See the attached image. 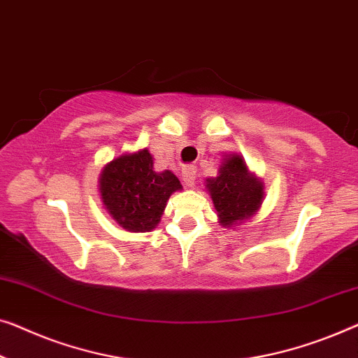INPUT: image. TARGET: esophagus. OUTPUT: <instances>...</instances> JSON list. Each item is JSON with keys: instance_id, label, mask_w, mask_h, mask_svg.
<instances>
[{"instance_id": "esophagus-1", "label": "esophagus", "mask_w": 358, "mask_h": 358, "mask_svg": "<svg viewBox=\"0 0 358 358\" xmlns=\"http://www.w3.org/2000/svg\"><path fill=\"white\" fill-rule=\"evenodd\" d=\"M195 174H196V169L195 166H184L182 168V179H184V184L185 185H194V180H195Z\"/></svg>"}]
</instances>
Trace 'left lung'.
Here are the masks:
<instances>
[{
  "label": "left lung",
  "mask_w": 358,
  "mask_h": 358,
  "mask_svg": "<svg viewBox=\"0 0 358 358\" xmlns=\"http://www.w3.org/2000/svg\"><path fill=\"white\" fill-rule=\"evenodd\" d=\"M206 189L224 227L241 224L260 210L265 196L263 182L248 171L241 155H226L216 178L206 179Z\"/></svg>",
  "instance_id": "left-lung-1"
}]
</instances>
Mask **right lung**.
Segmentation results:
<instances>
[{
	"label": "right lung",
	"mask_w": 358,
	"mask_h": 358,
	"mask_svg": "<svg viewBox=\"0 0 358 358\" xmlns=\"http://www.w3.org/2000/svg\"><path fill=\"white\" fill-rule=\"evenodd\" d=\"M182 189L179 179L164 169H153L147 148L124 153L106 164L100 174V194L108 213L122 229L150 232L158 226L166 201Z\"/></svg>",
	"instance_id": "obj_1"
}]
</instances>
